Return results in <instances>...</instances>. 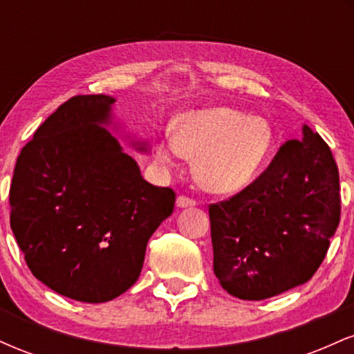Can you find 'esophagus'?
I'll list each match as a JSON object with an SVG mask.
<instances>
[{"mask_svg":"<svg viewBox=\"0 0 354 354\" xmlns=\"http://www.w3.org/2000/svg\"><path fill=\"white\" fill-rule=\"evenodd\" d=\"M176 206L178 208H193V206H196V201L191 200L188 196H178Z\"/></svg>","mask_w":354,"mask_h":354,"instance_id":"34e87169","label":"esophagus"}]
</instances>
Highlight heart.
<instances>
[{
	"mask_svg": "<svg viewBox=\"0 0 354 354\" xmlns=\"http://www.w3.org/2000/svg\"><path fill=\"white\" fill-rule=\"evenodd\" d=\"M273 145L263 118L231 108L194 109L178 118L174 133L153 146L156 163L173 171L183 158L194 160V178L211 193H233L253 180Z\"/></svg>",
	"mask_w": 354,
	"mask_h": 354,
	"instance_id": "1",
	"label": "heart"
}]
</instances>
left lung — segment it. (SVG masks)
I'll use <instances>...</instances> for the list:
<instances>
[{
    "instance_id": "8db88e82",
    "label": "left lung",
    "mask_w": 354,
    "mask_h": 354,
    "mask_svg": "<svg viewBox=\"0 0 354 354\" xmlns=\"http://www.w3.org/2000/svg\"><path fill=\"white\" fill-rule=\"evenodd\" d=\"M339 174L330 146L308 124L265 173L209 206L213 268L239 299L281 295L310 281L339 225Z\"/></svg>"
}]
</instances>
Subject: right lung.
<instances>
[{
    "mask_svg": "<svg viewBox=\"0 0 354 354\" xmlns=\"http://www.w3.org/2000/svg\"><path fill=\"white\" fill-rule=\"evenodd\" d=\"M115 101L61 104L21 149L10 188L11 230L31 273L83 303H106L136 283L148 239L174 208V191L146 181L109 133L121 129ZM131 146L149 153L143 140Z\"/></svg>",
    "mask_w": 354,
    "mask_h": 354,
    "instance_id": "obj_1",
    "label": "right lung"
}]
</instances>
